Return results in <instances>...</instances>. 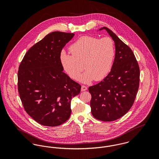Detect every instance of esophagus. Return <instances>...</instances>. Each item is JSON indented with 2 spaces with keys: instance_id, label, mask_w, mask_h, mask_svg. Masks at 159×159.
<instances>
[{
  "instance_id": "34e87169",
  "label": "esophagus",
  "mask_w": 159,
  "mask_h": 159,
  "mask_svg": "<svg viewBox=\"0 0 159 159\" xmlns=\"http://www.w3.org/2000/svg\"><path fill=\"white\" fill-rule=\"evenodd\" d=\"M88 89V88L86 86H81V91H86Z\"/></svg>"
}]
</instances>
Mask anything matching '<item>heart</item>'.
Returning a JSON list of instances; mask_svg holds the SVG:
<instances>
[{
	"instance_id": "obj_1",
	"label": "heart",
	"mask_w": 159,
	"mask_h": 159,
	"mask_svg": "<svg viewBox=\"0 0 159 159\" xmlns=\"http://www.w3.org/2000/svg\"><path fill=\"white\" fill-rule=\"evenodd\" d=\"M70 51L71 54L62 51L59 60L64 71L73 80L77 79L83 70L82 63L86 70L78 80L84 83L103 79L113 66L115 48L110 37L98 39L89 35L83 36L70 46Z\"/></svg>"
}]
</instances>
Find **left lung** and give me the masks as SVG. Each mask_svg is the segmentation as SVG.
<instances>
[{"label": "left lung", "mask_w": 159, "mask_h": 159, "mask_svg": "<svg viewBox=\"0 0 159 159\" xmlns=\"http://www.w3.org/2000/svg\"><path fill=\"white\" fill-rule=\"evenodd\" d=\"M114 40L116 54L108 75L98 84L90 86L91 113L97 119L110 122L122 117L132 107L139 83V67L129 46L107 27Z\"/></svg>", "instance_id": "left-lung-1"}]
</instances>
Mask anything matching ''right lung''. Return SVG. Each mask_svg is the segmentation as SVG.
<instances>
[{
    "label": "right lung",
    "instance_id": "add662e5",
    "mask_svg": "<svg viewBox=\"0 0 159 159\" xmlns=\"http://www.w3.org/2000/svg\"><path fill=\"white\" fill-rule=\"evenodd\" d=\"M75 35L52 32L25 53L18 72V89L24 110L41 125L55 127L69 119L72 97L81 86L63 72L59 56Z\"/></svg>",
    "mask_w": 159,
    "mask_h": 159
}]
</instances>
